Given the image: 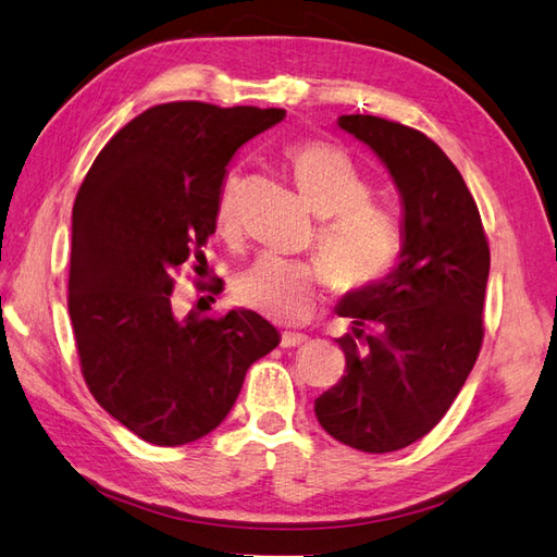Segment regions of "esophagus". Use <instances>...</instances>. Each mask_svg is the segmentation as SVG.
Returning <instances> with one entry per match:
<instances>
[{
    "instance_id": "esophagus-1",
    "label": "esophagus",
    "mask_w": 557,
    "mask_h": 557,
    "mask_svg": "<svg viewBox=\"0 0 557 557\" xmlns=\"http://www.w3.org/2000/svg\"><path fill=\"white\" fill-rule=\"evenodd\" d=\"M306 342H308V337H306V334H301V332H284V334H282V339H280L282 348H294V346H304Z\"/></svg>"
}]
</instances>
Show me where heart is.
I'll return each mask as SVG.
<instances>
[{"label":"heart","mask_w":557,"mask_h":557,"mask_svg":"<svg viewBox=\"0 0 557 557\" xmlns=\"http://www.w3.org/2000/svg\"><path fill=\"white\" fill-rule=\"evenodd\" d=\"M287 161L310 211L325 218L318 232L322 261L265 253L232 280L239 306L270 320H306L334 282L342 294H368L394 273L400 258V223L372 201L370 180L348 151L322 139L296 141ZM242 225V177L230 173L218 191L215 227L235 237Z\"/></svg>","instance_id":"1"}]
</instances>
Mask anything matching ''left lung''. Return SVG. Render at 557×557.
<instances>
[{"mask_svg": "<svg viewBox=\"0 0 557 557\" xmlns=\"http://www.w3.org/2000/svg\"><path fill=\"white\" fill-rule=\"evenodd\" d=\"M337 125L386 165L404 203L394 273L368 294H346L337 339L346 374L315 398V418L337 442L389 454L418 442L446 416L484 339L488 242L458 168L434 141L377 115Z\"/></svg>", "mask_w": 557, "mask_h": 557, "instance_id": "obj_1", "label": "left lung"}]
</instances>
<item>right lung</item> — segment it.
Listing matches in <instances>:
<instances>
[{
	"label": "right lung",
	"instance_id": "right-lung-1",
	"mask_svg": "<svg viewBox=\"0 0 557 557\" xmlns=\"http://www.w3.org/2000/svg\"><path fill=\"white\" fill-rule=\"evenodd\" d=\"M284 109L171 101L139 113L99 151L73 203L69 313L97 404L153 446L213 432L244 374L280 344L253 310L173 313V273L215 232L235 151ZM201 265H194L199 273Z\"/></svg>",
	"mask_w": 557,
	"mask_h": 557
}]
</instances>
